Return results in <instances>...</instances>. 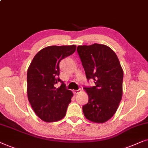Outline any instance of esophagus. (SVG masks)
<instances>
[{
	"label": "esophagus",
	"instance_id": "34e87169",
	"mask_svg": "<svg viewBox=\"0 0 148 148\" xmlns=\"http://www.w3.org/2000/svg\"><path fill=\"white\" fill-rule=\"evenodd\" d=\"M81 89H78V90H74V94H78V93H79L80 92H81Z\"/></svg>",
	"mask_w": 148,
	"mask_h": 148
}]
</instances>
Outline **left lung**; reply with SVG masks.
I'll return each mask as SVG.
<instances>
[{
    "instance_id": "8db88e82",
    "label": "left lung",
    "mask_w": 148,
    "mask_h": 148,
    "mask_svg": "<svg viewBox=\"0 0 148 148\" xmlns=\"http://www.w3.org/2000/svg\"><path fill=\"white\" fill-rule=\"evenodd\" d=\"M87 80L95 86L84 87L88 101L82 106L88 121L103 123L113 116L123 96V70L115 52L105 45L95 43L77 47Z\"/></svg>"
}]
</instances>
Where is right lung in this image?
<instances>
[{
    "label": "right lung",
    "mask_w": 148,
    "mask_h": 148,
    "mask_svg": "<svg viewBox=\"0 0 148 148\" xmlns=\"http://www.w3.org/2000/svg\"><path fill=\"white\" fill-rule=\"evenodd\" d=\"M76 45L49 46L41 49L27 72V93L29 103L42 121L52 123L66 116L73 92L59 78L60 62L75 52ZM62 82L60 88L55 84Z\"/></svg>",
    "instance_id": "obj_1"
}]
</instances>
